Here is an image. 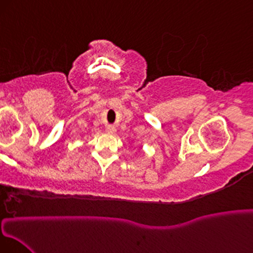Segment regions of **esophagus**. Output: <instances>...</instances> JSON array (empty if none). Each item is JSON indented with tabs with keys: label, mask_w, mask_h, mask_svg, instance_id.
<instances>
[{
	"label": "esophagus",
	"mask_w": 253,
	"mask_h": 253,
	"mask_svg": "<svg viewBox=\"0 0 253 253\" xmlns=\"http://www.w3.org/2000/svg\"><path fill=\"white\" fill-rule=\"evenodd\" d=\"M107 132L109 133V135H114V133L115 132H116V129H115V127L114 126H108L107 127Z\"/></svg>",
	"instance_id": "1"
}]
</instances>
